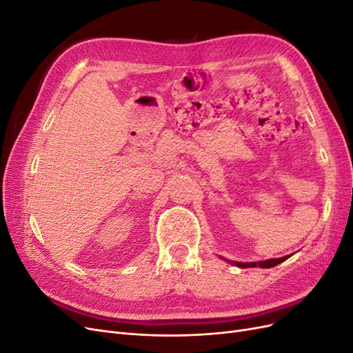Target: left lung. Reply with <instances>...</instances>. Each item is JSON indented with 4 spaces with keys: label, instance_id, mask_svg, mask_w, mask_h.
<instances>
[{
    "label": "left lung",
    "instance_id": "8db88e82",
    "mask_svg": "<svg viewBox=\"0 0 353 353\" xmlns=\"http://www.w3.org/2000/svg\"><path fill=\"white\" fill-rule=\"evenodd\" d=\"M292 254H287V256H283V258H279V259H268V261H259V262H236V261H228V259H223L230 262L231 265H236L239 266V268H254V266H259V268H272V266L279 265L284 261H287L288 258H290Z\"/></svg>",
    "mask_w": 353,
    "mask_h": 353
}]
</instances>
